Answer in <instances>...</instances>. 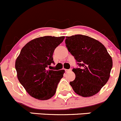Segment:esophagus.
<instances>
[{
  "label": "esophagus",
  "mask_w": 121,
  "mask_h": 121,
  "mask_svg": "<svg viewBox=\"0 0 121 121\" xmlns=\"http://www.w3.org/2000/svg\"><path fill=\"white\" fill-rule=\"evenodd\" d=\"M65 72H69V71H71V69H65Z\"/></svg>",
  "instance_id": "esophagus-1"
}]
</instances>
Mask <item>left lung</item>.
I'll list each match as a JSON object with an SVG mask.
<instances>
[{"instance_id":"8db88e82","label":"left lung","mask_w":121,"mask_h":121,"mask_svg":"<svg viewBox=\"0 0 121 121\" xmlns=\"http://www.w3.org/2000/svg\"><path fill=\"white\" fill-rule=\"evenodd\" d=\"M65 43L79 66L73 69L76 78L70 84L81 96L95 95L108 81L112 68V58L101 43L88 36L66 37Z\"/></svg>"}]
</instances>
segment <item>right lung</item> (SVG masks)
<instances>
[{
	"label": "right lung",
	"instance_id": "right-lung-1",
	"mask_svg": "<svg viewBox=\"0 0 121 121\" xmlns=\"http://www.w3.org/2000/svg\"><path fill=\"white\" fill-rule=\"evenodd\" d=\"M64 37L45 36L32 39L21 50L15 62L20 83L28 94L39 100H47L56 92L64 70H47L53 61L54 51Z\"/></svg>",
	"mask_w": 121,
	"mask_h": 121
}]
</instances>
